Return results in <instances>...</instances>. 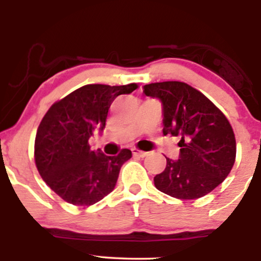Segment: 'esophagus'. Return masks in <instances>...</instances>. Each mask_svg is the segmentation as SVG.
Returning <instances> with one entry per match:
<instances>
[{"mask_svg":"<svg viewBox=\"0 0 261 261\" xmlns=\"http://www.w3.org/2000/svg\"><path fill=\"white\" fill-rule=\"evenodd\" d=\"M131 151H133V154H134V155H137V157H141V158L146 157V155L148 154L147 152L140 151V149H137V148H133V149H131Z\"/></svg>","mask_w":261,"mask_h":261,"instance_id":"obj_1","label":"esophagus"}]
</instances>
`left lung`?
Masks as SVG:
<instances>
[{
  "label": "left lung",
  "mask_w": 261,
  "mask_h": 261,
  "mask_svg": "<svg viewBox=\"0 0 261 261\" xmlns=\"http://www.w3.org/2000/svg\"><path fill=\"white\" fill-rule=\"evenodd\" d=\"M147 97L162 103L163 134L179 136L178 160L167 158L154 187L181 200L205 196L229 174L236 161L232 126L201 92L178 81L143 86Z\"/></svg>",
  "instance_id": "1"
}]
</instances>
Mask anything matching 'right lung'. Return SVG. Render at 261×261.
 <instances>
[{
    "label": "right lung",
    "instance_id": "add662e5",
    "mask_svg": "<svg viewBox=\"0 0 261 261\" xmlns=\"http://www.w3.org/2000/svg\"><path fill=\"white\" fill-rule=\"evenodd\" d=\"M126 86L87 85L47 110L35 137V164L41 178L66 202L91 206L110 194L130 149L107 155L92 149L88 140L94 130L103 133L109 108L118 95L128 94Z\"/></svg>",
    "mask_w": 261,
    "mask_h": 261
}]
</instances>
